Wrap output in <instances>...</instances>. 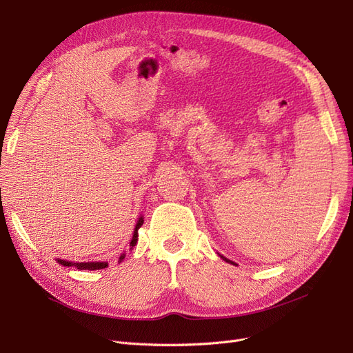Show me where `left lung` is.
<instances>
[{"label": "left lung", "instance_id": "8db88e82", "mask_svg": "<svg viewBox=\"0 0 353 353\" xmlns=\"http://www.w3.org/2000/svg\"><path fill=\"white\" fill-rule=\"evenodd\" d=\"M221 257H223V256H221ZM223 259H224V260H225V262H230V263H231V265H234V263H232V262H231V260H228V259H225V257H223Z\"/></svg>", "mask_w": 353, "mask_h": 353}]
</instances>
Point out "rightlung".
Segmentation results:
<instances>
[{
  "label": "right lung",
  "instance_id": "right-lung-1",
  "mask_svg": "<svg viewBox=\"0 0 353 353\" xmlns=\"http://www.w3.org/2000/svg\"><path fill=\"white\" fill-rule=\"evenodd\" d=\"M142 224H143V218L139 216L138 223L135 225V230H134V237H132V240H130V249H134V245L138 241V230L141 228ZM123 259H125V253L119 257V262H122ZM57 262L59 265H62V266H75L77 269H80V270H99V269H104V268L109 266L108 262H84V263L81 262V263H74V262H67V260H62V259H57Z\"/></svg>",
  "mask_w": 353,
  "mask_h": 353
}]
</instances>
